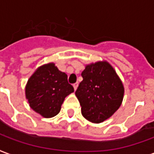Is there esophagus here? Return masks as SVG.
Masks as SVG:
<instances>
[{"instance_id": "obj_1", "label": "esophagus", "mask_w": 154, "mask_h": 154, "mask_svg": "<svg viewBox=\"0 0 154 154\" xmlns=\"http://www.w3.org/2000/svg\"><path fill=\"white\" fill-rule=\"evenodd\" d=\"M73 87H74V89H75V90H76V88H77V87H78V83L74 84V85H73Z\"/></svg>"}]
</instances>
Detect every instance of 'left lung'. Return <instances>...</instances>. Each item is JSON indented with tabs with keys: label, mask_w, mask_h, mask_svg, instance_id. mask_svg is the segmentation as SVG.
I'll list each match as a JSON object with an SVG mask.
<instances>
[{
	"label": "left lung",
	"mask_w": 154,
	"mask_h": 154,
	"mask_svg": "<svg viewBox=\"0 0 154 154\" xmlns=\"http://www.w3.org/2000/svg\"><path fill=\"white\" fill-rule=\"evenodd\" d=\"M75 95L81 113L93 123L109 118L118 109L124 96L122 81L110 64L99 61L85 67Z\"/></svg>",
	"instance_id": "left-lung-1"
}]
</instances>
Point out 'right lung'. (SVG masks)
<instances>
[{"mask_svg": "<svg viewBox=\"0 0 154 154\" xmlns=\"http://www.w3.org/2000/svg\"><path fill=\"white\" fill-rule=\"evenodd\" d=\"M73 92L67 75L60 72L53 63L39 67L29 78L25 88L31 108L46 118L60 112L65 97Z\"/></svg>", "mask_w": 154, "mask_h": 154, "instance_id": "obj_1", "label": "right lung"}]
</instances>
